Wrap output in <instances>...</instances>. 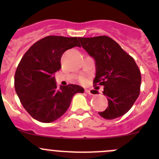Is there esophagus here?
Listing matches in <instances>:
<instances>
[{
    "label": "esophagus",
    "mask_w": 159,
    "mask_h": 159,
    "mask_svg": "<svg viewBox=\"0 0 159 159\" xmlns=\"http://www.w3.org/2000/svg\"><path fill=\"white\" fill-rule=\"evenodd\" d=\"M85 92H86V93H88V94H90V95H93V92H92V91L90 90V89H85Z\"/></svg>",
    "instance_id": "1"
}]
</instances>
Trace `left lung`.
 <instances>
[{"label":"left lung","instance_id":"1","mask_svg":"<svg viewBox=\"0 0 159 159\" xmlns=\"http://www.w3.org/2000/svg\"><path fill=\"white\" fill-rule=\"evenodd\" d=\"M78 40L94 59L93 83L104 86L103 94L108 99L106 110L98 114L106 119H114L126 114L140 93L141 73L134 58L107 36ZM92 92L98 93L97 90Z\"/></svg>","mask_w":159,"mask_h":159}]
</instances>
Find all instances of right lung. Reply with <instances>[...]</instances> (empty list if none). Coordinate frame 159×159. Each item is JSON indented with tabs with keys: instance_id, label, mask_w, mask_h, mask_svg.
<instances>
[{
	"instance_id": "right-lung-1",
	"label": "right lung",
	"mask_w": 159,
	"mask_h": 159,
	"mask_svg": "<svg viewBox=\"0 0 159 159\" xmlns=\"http://www.w3.org/2000/svg\"><path fill=\"white\" fill-rule=\"evenodd\" d=\"M81 47L78 38L48 36L30 47L20 60L14 78L16 93L26 111L41 122L58 119L70 107L75 93H84L78 85L57 87L54 74L67 49Z\"/></svg>"
}]
</instances>
